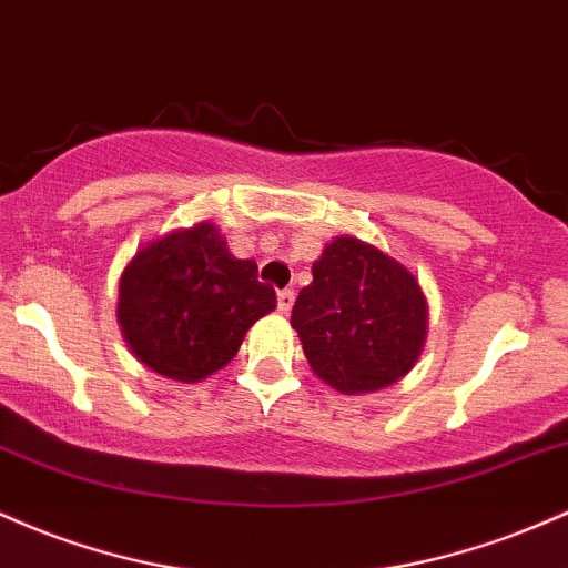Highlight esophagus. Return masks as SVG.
Masks as SVG:
<instances>
[{
  "label": "esophagus",
  "mask_w": 568,
  "mask_h": 568,
  "mask_svg": "<svg viewBox=\"0 0 568 568\" xmlns=\"http://www.w3.org/2000/svg\"><path fill=\"white\" fill-rule=\"evenodd\" d=\"M276 303H278V311H282V314H290L292 311V303H295V292L292 290H282L276 295Z\"/></svg>",
  "instance_id": "34e87169"
}]
</instances>
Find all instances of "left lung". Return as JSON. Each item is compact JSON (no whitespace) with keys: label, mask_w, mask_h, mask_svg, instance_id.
Returning <instances> with one entry per match:
<instances>
[{"label":"left lung","mask_w":568,"mask_h":568,"mask_svg":"<svg viewBox=\"0 0 568 568\" xmlns=\"http://www.w3.org/2000/svg\"><path fill=\"white\" fill-rule=\"evenodd\" d=\"M311 273L314 282L292 305V327L318 378L343 394H367L410 373L429 314L416 276L354 235L324 246Z\"/></svg>","instance_id":"1"}]
</instances>
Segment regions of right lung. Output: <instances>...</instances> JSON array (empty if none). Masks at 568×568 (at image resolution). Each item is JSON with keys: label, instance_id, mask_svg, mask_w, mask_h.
I'll return each instance as SVG.
<instances>
[{"label": "right lung", "instance_id": "right-lung-1", "mask_svg": "<svg viewBox=\"0 0 568 568\" xmlns=\"http://www.w3.org/2000/svg\"><path fill=\"white\" fill-rule=\"evenodd\" d=\"M273 308L257 263L233 257L212 222L150 241L120 276L118 322L131 354L182 384L225 367Z\"/></svg>", "mask_w": 568, "mask_h": 568}]
</instances>
